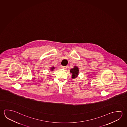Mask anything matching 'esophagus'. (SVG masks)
<instances>
[{
  "mask_svg": "<svg viewBox=\"0 0 127 127\" xmlns=\"http://www.w3.org/2000/svg\"><path fill=\"white\" fill-rule=\"evenodd\" d=\"M66 66H62V69H66Z\"/></svg>",
  "mask_w": 127,
  "mask_h": 127,
  "instance_id": "obj_1",
  "label": "esophagus"
}]
</instances>
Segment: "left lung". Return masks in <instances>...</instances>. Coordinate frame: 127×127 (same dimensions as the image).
Returning a JSON list of instances; mask_svg holds the SVG:
<instances>
[{
    "instance_id": "left-lung-1",
    "label": "left lung",
    "mask_w": 127,
    "mask_h": 127,
    "mask_svg": "<svg viewBox=\"0 0 127 127\" xmlns=\"http://www.w3.org/2000/svg\"><path fill=\"white\" fill-rule=\"evenodd\" d=\"M78 71L79 70L77 66H74L73 68L70 69V73L72 74V78H76L78 74Z\"/></svg>"
}]
</instances>
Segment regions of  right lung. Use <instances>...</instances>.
Returning <instances> with one entry per match:
<instances>
[{"instance_id":"obj_1","label":"right lung","mask_w":127,"mask_h":127,"mask_svg":"<svg viewBox=\"0 0 127 127\" xmlns=\"http://www.w3.org/2000/svg\"><path fill=\"white\" fill-rule=\"evenodd\" d=\"M54 69V67H53L51 69V70H53V69Z\"/></svg>"}]
</instances>
